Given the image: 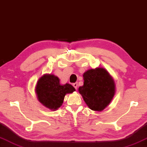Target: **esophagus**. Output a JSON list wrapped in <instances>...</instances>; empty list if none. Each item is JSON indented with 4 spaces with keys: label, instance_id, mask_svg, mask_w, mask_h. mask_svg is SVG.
<instances>
[{
    "label": "esophagus",
    "instance_id": "34e87169",
    "mask_svg": "<svg viewBox=\"0 0 147 147\" xmlns=\"http://www.w3.org/2000/svg\"><path fill=\"white\" fill-rule=\"evenodd\" d=\"M73 85V87L75 88V89H77L78 86V83H74Z\"/></svg>",
    "mask_w": 147,
    "mask_h": 147
}]
</instances>
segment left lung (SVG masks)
Listing matches in <instances>:
<instances>
[{
	"label": "left lung",
	"mask_w": 147,
	"mask_h": 147,
	"mask_svg": "<svg viewBox=\"0 0 147 147\" xmlns=\"http://www.w3.org/2000/svg\"><path fill=\"white\" fill-rule=\"evenodd\" d=\"M84 84L79 92L92 110L102 111L110 104L115 92L114 80L103 68L89 69L83 74Z\"/></svg>",
	"instance_id": "1"
}]
</instances>
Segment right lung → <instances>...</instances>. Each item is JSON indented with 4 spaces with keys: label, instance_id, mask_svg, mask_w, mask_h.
Instances as JSON below:
<instances>
[{
    "label": "right lung",
    "instance_id": "1",
    "mask_svg": "<svg viewBox=\"0 0 147 147\" xmlns=\"http://www.w3.org/2000/svg\"><path fill=\"white\" fill-rule=\"evenodd\" d=\"M75 91L68 83L61 85L58 77L53 74H45L37 82L36 92L38 100L51 110H57L62 106L66 94Z\"/></svg>",
    "mask_w": 147,
    "mask_h": 147
}]
</instances>
